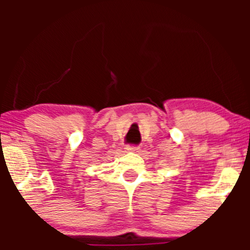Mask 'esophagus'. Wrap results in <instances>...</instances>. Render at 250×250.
Returning <instances> with one entry per match:
<instances>
[{"label":"esophagus","mask_w":250,"mask_h":250,"mask_svg":"<svg viewBox=\"0 0 250 250\" xmlns=\"http://www.w3.org/2000/svg\"><path fill=\"white\" fill-rule=\"evenodd\" d=\"M125 150L130 151V152H137L139 150V146L137 145H125Z\"/></svg>","instance_id":"esophagus-1"}]
</instances>
